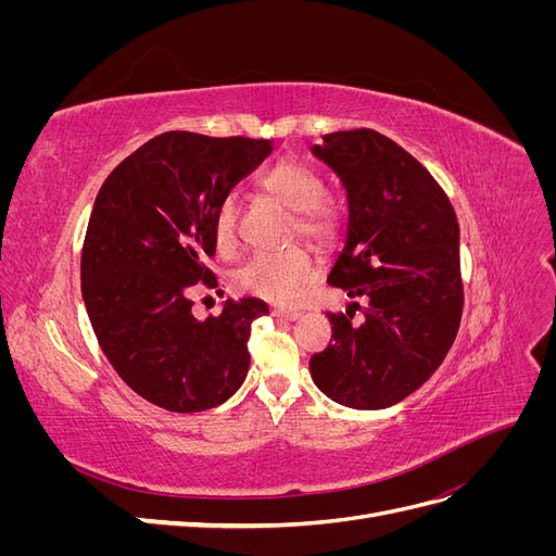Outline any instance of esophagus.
<instances>
[{
    "label": "esophagus",
    "instance_id": "34e87169",
    "mask_svg": "<svg viewBox=\"0 0 556 556\" xmlns=\"http://www.w3.org/2000/svg\"><path fill=\"white\" fill-rule=\"evenodd\" d=\"M274 315L285 317V319H299L301 311H296V308H274Z\"/></svg>",
    "mask_w": 556,
    "mask_h": 556
}]
</instances>
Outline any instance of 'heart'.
<instances>
[{
  "label": "heart",
  "mask_w": 556,
  "mask_h": 556,
  "mask_svg": "<svg viewBox=\"0 0 556 556\" xmlns=\"http://www.w3.org/2000/svg\"><path fill=\"white\" fill-rule=\"evenodd\" d=\"M262 190L294 213L292 231L317 245L336 241L343 227L341 206L325 197V178L304 160L288 157L276 162L260 178ZM211 239L217 255L229 257L239 248L237 233V199L225 197L211 220ZM315 268L306 250L288 248L280 252H262L231 276L233 288L266 301L285 304L313 280Z\"/></svg>",
  "instance_id": "b5f03b06"
}]
</instances>
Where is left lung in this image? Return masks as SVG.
<instances>
[{
  "instance_id": "obj_1",
  "label": "left lung",
  "mask_w": 556,
  "mask_h": 556,
  "mask_svg": "<svg viewBox=\"0 0 556 556\" xmlns=\"http://www.w3.org/2000/svg\"><path fill=\"white\" fill-rule=\"evenodd\" d=\"M313 155L348 192V237L327 278L355 308L327 313L329 345L311 357V378L331 401L390 408L422 387L459 331L464 285L459 225L435 178L374 129L331 131Z\"/></svg>"
}]
</instances>
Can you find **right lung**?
I'll list each match as a JSON object with an SVG mask.
<instances>
[{
	"label": "right lung",
	"instance_id": "obj_1",
	"mask_svg": "<svg viewBox=\"0 0 556 556\" xmlns=\"http://www.w3.org/2000/svg\"><path fill=\"white\" fill-rule=\"evenodd\" d=\"M271 150L266 139L164 131L117 164L94 199L83 301L115 374L164 410L220 406L248 376L252 319L268 306L227 299L201 323L192 294L217 288L206 266L217 204Z\"/></svg>",
	"mask_w": 556,
	"mask_h": 556
}]
</instances>
